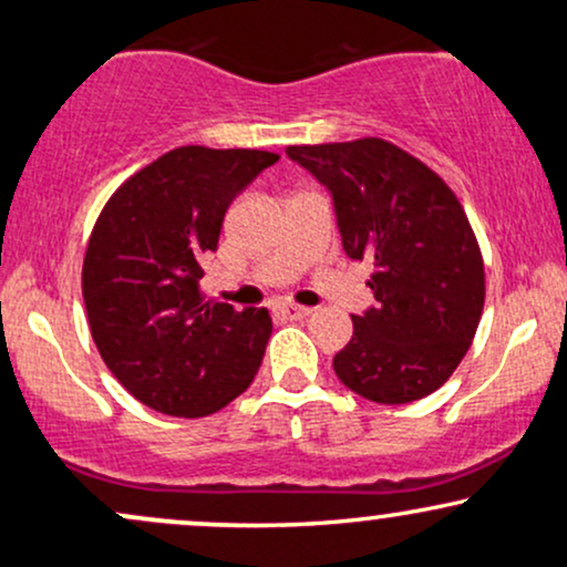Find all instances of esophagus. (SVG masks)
<instances>
[{
	"label": "esophagus",
	"mask_w": 567,
	"mask_h": 567,
	"mask_svg": "<svg viewBox=\"0 0 567 567\" xmlns=\"http://www.w3.org/2000/svg\"><path fill=\"white\" fill-rule=\"evenodd\" d=\"M277 315H282L285 320H306V317L311 315V309H306V306H298V303H279Z\"/></svg>",
	"instance_id": "obj_1"
}]
</instances>
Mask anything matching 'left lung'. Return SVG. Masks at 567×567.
<instances>
[{"label":"left lung","mask_w":567,"mask_h":567,"mask_svg":"<svg viewBox=\"0 0 567 567\" xmlns=\"http://www.w3.org/2000/svg\"><path fill=\"white\" fill-rule=\"evenodd\" d=\"M288 157L330 192L351 261L373 264L375 306L351 317L336 375L381 405L437 392L470 351L485 303L483 256L461 202L381 138L288 146Z\"/></svg>","instance_id":"obj_1"}]
</instances>
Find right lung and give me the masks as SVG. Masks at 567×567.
I'll use <instances>...</instances> for the list:
<instances>
[{
    "mask_svg": "<svg viewBox=\"0 0 567 567\" xmlns=\"http://www.w3.org/2000/svg\"><path fill=\"white\" fill-rule=\"evenodd\" d=\"M277 159L173 148L116 188L95 220L82 266L90 333L114 379L157 413H216L261 368L269 311L205 301L199 279L234 197Z\"/></svg>",
    "mask_w": 567,
    "mask_h": 567,
    "instance_id": "1",
    "label": "right lung"
}]
</instances>
